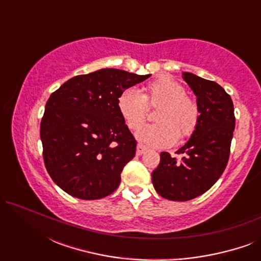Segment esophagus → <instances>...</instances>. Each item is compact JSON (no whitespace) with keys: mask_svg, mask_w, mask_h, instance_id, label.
I'll list each match as a JSON object with an SVG mask.
<instances>
[{"mask_svg":"<svg viewBox=\"0 0 261 261\" xmlns=\"http://www.w3.org/2000/svg\"><path fill=\"white\" fill-rule=\"evenodd\" d=\"M147 147H146L145 145H142V144H138V146H137V154L138 155H141V154H144L145 152H147Z\"/></svg>","mask_w":261,"mask_h":261,"instance_id":"esophagus-1","label":"esophagus"}]
</instances>
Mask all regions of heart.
<instances>
[{"label": "heart", "instance_id": "heart-1", "mask_svg": "<svg viewBox=\"0 0 261 261\" xmlns=\"http://www.w3.org/2000/svg\"><path fill=\"white\" fill-rule=\"evenodd\" d=\"M140 94L134 88L124 89L117 97V110L130 130H138L145 122L148 107L160 106L156 124L139 130L137 138L146 145L167 147L190 138L199 120V108L195 99L187 95V89L170 76L149 82ZM149 106L147 107V106Z\"/></svg>", "mask_w": 261, "mask_h": 261}]
</instances>
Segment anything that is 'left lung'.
Here are the masks:
<instances>
[{"label": "left lung", "instance_id": "obj_1", "mask_svg": "<svg viewBox=\"0 0 261 261\" xmlns=\"http://www.w3.org/2000/svg\"><path fill=\"white\" fill-rule=\"evenodd\" d=\"M183 80L197 96L199 120L194 134L171 156L160 153L152 172L156 192L170 201H189L208 191L226 169L235 128L230 96L216 82L183 72Z\"/></svg>", "mask_w": 261, "mask_h": 261}]
</instances>
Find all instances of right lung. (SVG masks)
I'll use <instances>...</instances> for the list:
<instances>
[{
	"instance_id": "obj_1",
	"label": "right lung",
	"mask_w": 261,
	"mask_h": 261,
	"mask_svg": "<svg viewBox=\"0 0 261 261\" xmlns=\"http://www.w3.org/2000/svg\"><path fill=\"white\" fill-rule=\"evenodd\" d=\"M149 76L102 69L71 78L49 96L40 123L42 155L60 189L81 199H99L116 190L137 149L117 97Z\"/></svg>"
}]
</instances>
